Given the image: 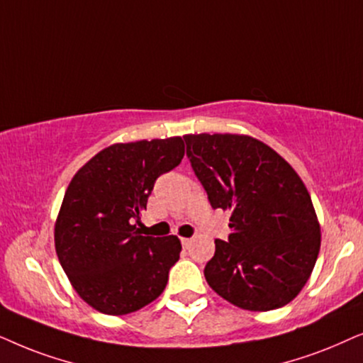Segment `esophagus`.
<instances>
[{
  "mask_svg": "<svg viewBox=\"0 0 363 363\" xmlns=\"http://www.w3.org/2000/svg\"><path fill=\"white\" fill-rule=\"evenodd\" d=\"M191 242H192V239H189V238H181V244H182V247H189L191 245Z\"/></svg>",
  "mask_w": 363,
  "mask_h": 363,
  "instance_id": "34e87169",
  "label": "esophagus"
}]
</instances>
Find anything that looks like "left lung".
<instances>
[{"label": "left lung", "instance_id": "1", "mask_svg": "<svg viewBox=\"0 0 363 363\" xmlns=\"http://www.w3.org/2000/svg\"><path fill=\"white\" fill-rule=\"evenodd\" d=\"M187 157L212 209L230 212V234L216 239L204 275L214 292L245 311L294 301L320 250V225L302 179L259 139L187 134Z\"/></svg>", "mask_w": 363, "mask_h": 363}]
</instances>
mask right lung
I'll use <instances>...</instances> for the list:
<instances>
[{
    "label": "right lung",
    "instance_id": "obj_1",
    "mask_svg": "<svg viewBox=\"0 0 363 363\" xmlns=\"http://www.w3.org/2000/svg\"><path fill=\"white\" fill-rule=\"evenodd\" d=\"M184 157L181 138L119 143L71 179L55 225L67 279L86 303L108 315L136 312L161 296L179 260L176 235H141L134 220L156 179Z\"/></svg>",
    "mask_w": 363,
    "mask_h": 363
}]
</instances>
